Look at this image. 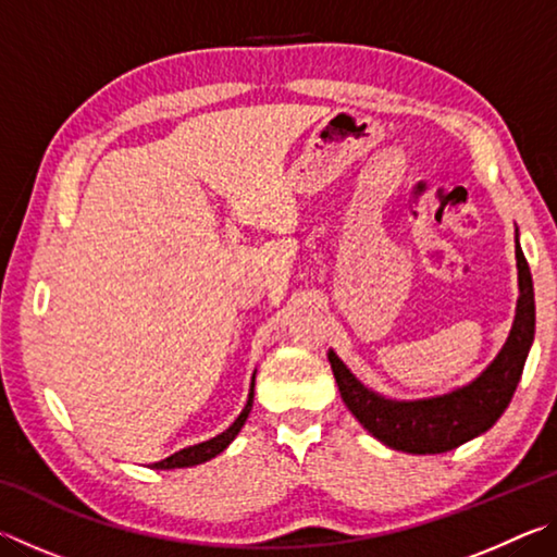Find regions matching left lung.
I'll return each mask as SVG.
<instances>
[{
    "label": "left lung",
    "instance_id": "1",
    "mask_svg": "<svg viewBox=\"0 0 557 557\" xmlns=\"http://www.w3.org/2000/svg\"><path fill=\"white\" fill-rule=\"evenodd\" d=\"M516 260L521 297H518L513 329L494 363L465 388L430 400H385L373 391L363 388L351 371L338 361L336 354L329 351V363H332L346 408L375 440L393 449L410 451V455H442V451L455 449L482 435L502 418L513 398L518 381H521L528 348H531L535 332L533 280L523 250L518 245Z\"/></svg>",
    "mask_w": 557,
    "mask_h": 557
}]
</instances>
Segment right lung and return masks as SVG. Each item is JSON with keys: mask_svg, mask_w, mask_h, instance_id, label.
Instances as JSON below:
<instances>
[{"mask_svg": "<svg viewBox=\"0 0 557 557\" xmlns=\"http://www.w3.org/2000/svg\"><path fill=\"white\" fill-rule=\"evenodd\" d=\"M252 388H256V375H252V383H250V395H248V403H245L243 412L238 414V420L233 422V425L221 432V435H215L213 440L209 442H201V445H194V447H186V449H178L174 451L172 457H166L162 461H154L152 469H184V467H196L201 465V461H209L213 459L215 455H221V451L231 445V442L235 440V435H238L240 428L245 425V420H248L250 414V408H252Z\"/></svg>", "mask_w": 557, "mask_h": 557, "instance_id": "add662e5", "label": "right lung"}]
</instances>
